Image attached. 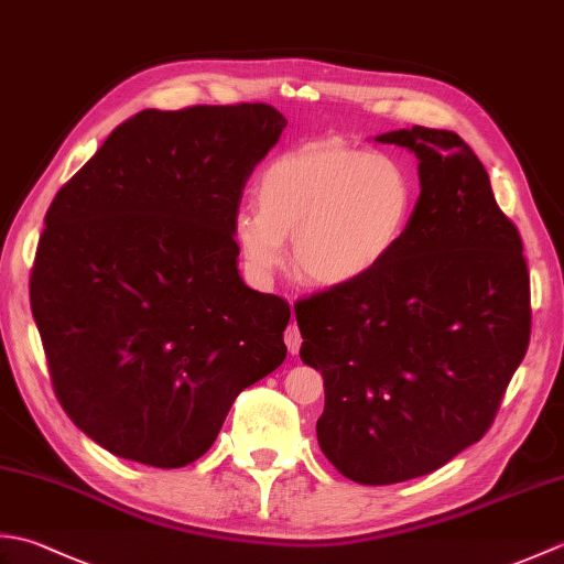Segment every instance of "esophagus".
<instances>
[{
    "label": "esophagus",
    "mask_w": 564,
    "mask_h": 564,
    "mask_svg": "<svg viewBox=\"0 0 564 564\" xmlns=\"http://www.w3.org/2000/svg\"><path fill=\"white\" fill-rule=\"evenodd\" d=\"M283 339H285V346H289V351L295 356L297 351H301V344H303V339H301V329H297V325H295V319L291 322L289 325V329H285V334H283Z\"/></svg>",
    "instance_id": "esophagus-1"
}]
</instances>
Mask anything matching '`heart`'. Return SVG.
I'll return each mask as SVG.
<instances>
[{"label": "heart", "mask_w": 564, "mask_h": 564, "mask_svg": "<svg viewBox=\"0 0 564 564\" xmlns=\"http://www.w3.org/2000/svg\"><path fill=\"white\" fill-rule=\"evenodd\" d=\"M257 206L235 215V239L247 273L269 283L293 261L307 281L351 285L386 263L406 235L416 182L406 162L344 142H313L267 164Z\"/></svg>", "instance_id": "b5f03b06"}]
</instances>
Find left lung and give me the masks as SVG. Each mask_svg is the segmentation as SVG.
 Segmentation results:
<instances>
[{
    "instance_id": "obj_1",
    "label": "left lung",
    "mask_w": 564,
    "mask_h": 564,
    "mask_svg": "<svg viewBox=\"0 0 564 564\" xmlns=\"http://www.w3.org/2000/svg\"><path fill=\"white\" fill-rule=\"evenodd\" d=\"M412 150L419 194L406 235L368 279L295 303L301 358L325 378L317 441L358 485L438 470L492 426L531 339L521 235L451 130L376 138Z\"/></svg>"
}]
</instances>
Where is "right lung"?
<instances>
[{"mask_svg":"<svg viewBox=\"0 0 564 564\" xmlns=\"http://www.w3.org/2000/svg\"><path fill=\"white\" fill-rule=\"evenodd\" d=\"M285 123L269 104L145 109L47 208L31 313L59 404L113 455L194 463L283 364L291 307L239 279L232 232Z\"/></svg>","mask_w":564,"mask_h":564,"instance_id":"obj_1","label":"right lung"}]
</instances>
